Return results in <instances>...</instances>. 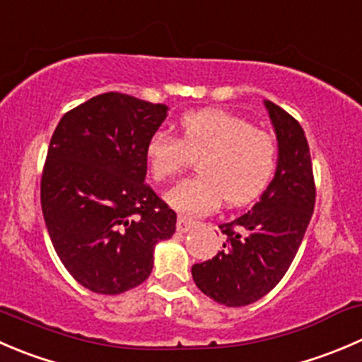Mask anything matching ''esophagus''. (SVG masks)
Instances as JSON below:
<instances>
[{
    "label": "esophagus",
    "instance_id": "34e87169",
    "mask_svg": "<svg viewBox=\"0 0 362 362\" xmlns=\"http://www.w3.org/2000/svg\"><path fill=\"white\" fill-rule=\"evenodd\" d=\"M194 226H196V221L187 219V217H184V216H178L177 230L180 231V233H187V231H191Z\"/></svg>",
    "mask_w": 362,
    "mask_h": 362
}]
</instances>
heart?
Returning a JSON list of instances; mask_svg holds the SVG:
<instances>
[{"instance_id": "1", "label": "heart", "mask_w": 362, "mask_h": 362, "mask_svg": "<svg viewBox=\"0 0 362 362\" xmlns=\"http://www.w3.org/2000/svg\"><path fill=\"white\" fill-rule=\"evenodd\" d=\"M146 164L156 182L173 180L198 159V177L166 192V202L187 216H205L226 202H255L274 175L278 143L270 132L223 110L192 111L180 118V138L156 132L146 141Z\"/></svg>"}]
</instances>
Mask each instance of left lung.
Wrapping results in <instances>:
<instances>
[{
	"label": "left lung",
	"mask_w": 362,
	"mask_h": 362,
	"mask_svg": "<svg viewBox=\"0 0 362 362\" xmlns=\"http://www.w3.org/2000/svg\"><path fill=\"white\" fill-rule=\"evenodd\" d=\"M278 136V168L249 212L219 224L223 251L191 269L206 297L230 308L247 306L274 288L296 258L315 209L313 164L299 122L265 100Z\"/></svg>",
	"instance_id": "left-lung-1"
}]
</instances>
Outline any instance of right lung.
<instances>
[{"instance_id": "right-lung-1", "label": "right lung", "mask_w": 362, "mask_h": 362, "mask_svg": "<svg viewBox=\"0 0 362 362\" xmlns=\"http://www.w3.org/2000/svg\"><path fill=\"white\" fill-rule=\"evenodd\" d=\"M166 117L164 104L110 92L66 111L52 132L42 212L56 255L92 292L141 285L156 244L175 233L177 214L145 182L146 141Z\"/></svg>"}]
</instances>
